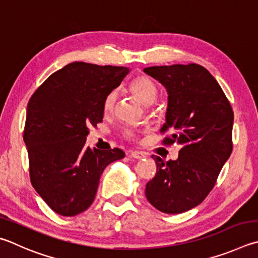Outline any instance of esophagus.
Listing matches in <instances>:
<instances>
[{
    "label": "esophagus",
    "mask_w": 258,
    "mask_h": 258,
    "mask_svg": "<svg viewBox=\"0 0 258 258\" xmlns=\"http://www.w3.org/2000/svg\"><path fill=\"white\" fill-rule=\"evenodd\" d=\"M128 157L135 158V159H143V158H145V154L143 152H140V151H132L128 154Z\"/></svg>",
    "instance_id": "obj_1"
}]
</instances>
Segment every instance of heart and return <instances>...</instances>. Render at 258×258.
<instances>
[{"label": "heart", "mask_w": 258, "mask_h": 258, "mask_svg": "<svg viewBox=\"0 0 258 258\" xmlns=\"http://www.w3.org/2000/svg\"><path fill=\"white\" fill-rule=\"evenodd\" d=\"M127 90L131 95L137 98L144 106L152 105L159 96V89L157 84L151 79L145 76H138L133 78L127 84ZM117 98H118V95L114 90L108 92L105 96L104 101H102V111H104L105 115H110L114 113L117 104ZM150 113L153 116H158L159 114H161V108L152 107ZM124 137L126 139H133L134 132L131 130H125Z\"/></svg>", "instance_id": "1"}]
</instances>
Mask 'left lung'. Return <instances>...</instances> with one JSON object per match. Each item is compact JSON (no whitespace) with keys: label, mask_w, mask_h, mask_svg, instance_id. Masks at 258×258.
Here are the masks:
<instances>
[{"label":"left lung","mask_w":258,"mask_h":258,"mask_svg":"<svg viewBox=\"0 0 258 258\" xmlns=\"http://www.w3.org/2000/svg\"><path fill=\"white\" fill-rule=\"evenodd\" d=\"M168 91L165 145L179 144L177 160L152 156L157 174L145 186L150 204L167 214L202 203L232 151L233 111L221 87L202 65L145 68Z\"/></svg>","instance_id":"1"}]
</instances>
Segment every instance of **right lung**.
Here are the masks:
<instances>
[{
	"instance_id": "1",
	"label": "right lung",
	"mask_w": 258,
	"mask_h": 258,
	"mask_svg": "<svg viewBox=\"0 0 258 258\" xmlns=\"http://www.w3.org/2000/svg\"><path fill=\"white\" fill-rule=\"evenodd\" d=\"M130 70L73 62L51 74L31 96L23 140L30 181L48 207L63 217L86 211L102 171L123 159L120 149L86 147L89 127L101 123L102 101Z\"/></svg>"
}]
</instances>
